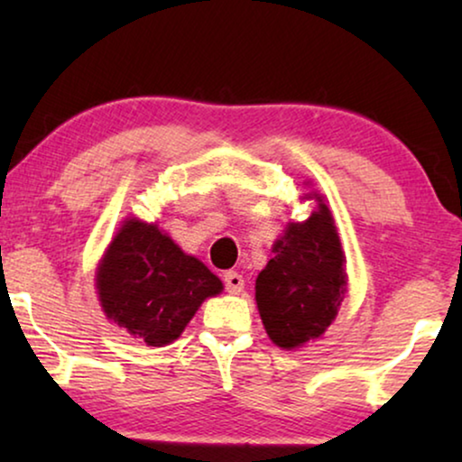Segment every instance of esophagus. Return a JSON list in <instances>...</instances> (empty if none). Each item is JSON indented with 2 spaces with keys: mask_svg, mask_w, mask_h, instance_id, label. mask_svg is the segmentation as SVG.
I'll list each match as a JSON object with an SVG mask.
<instances>
[{
  "mask_svg": "<svg viewBox=\"0 0 462 462\" xmlns=\"http://www.w3.org/2000/svg\"><path fill=\"white\" fill-rule=\"evenodd\" d=\"M225 280V288L229 294H239L244 290V277L237 273V271H226L223 275Z\"/></svg>",
  "mask_w": 462,
  "mask_h": 462,
  "instance_id": "34e87169",
  "label": "esophagus"
}]
</instances>
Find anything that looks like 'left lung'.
Listing matches in <instances>:
<instances>
[{"mask_svg": "<svg viewBox=\"0 0 462 462\" xmlns=\"http://www.w3.org/2000/svg\"><path fill=\"white\" fill-rule=\"evenodd\" d=\"M318 208L302 223H290L273 244L275 256L256 277V305L269 338L299 349L319 338L337 318L346 292L345 254L330 208Z\"/></svg>", "mask_w": 462, "mask_h": 462, "instance_id": "obj_1", "label": "left lung"}]
</instances>
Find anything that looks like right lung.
Masks as SVG:
<instances>
[{"mask_svg": "<svg viewBox=\"0 0 462 462\" xmlns=\"http://www.w3.org/2000/svg\"><path fill=\"white\" fill-rule=\"evenodd\" d=\"M97 290L106 318L163 346L180 337L201 302L223 292V282L157 225L128 218L98 263Z\"/></svg>", "mask_w": 462, "mask_h": 462, "instance_id": "add662e5", "label": "right lung"}]
</instances>
